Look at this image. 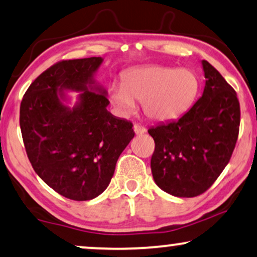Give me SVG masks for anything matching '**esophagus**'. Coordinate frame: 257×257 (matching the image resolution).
I'll list each match as a JSON object with an SVG mask.
<instances>
[{
  "instance_id": "obj_1",
  "label": "esophagus",
  "mask_w": 257,
  "mask_h": 257,
  "mask_svg": "<svg viewBox=\"0 0 257 257\" xmlns=\"http://www.w3.org/2000/svg\"><path fill=\"white\" fill-rule=\"evenodd\" d=\"M133 128H134V132H135L136 135H143V134H146V132H147V129L141 124H134Z\"/></svg>"
}]
</instances>
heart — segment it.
<instances>
[{"label": "heart", "instance_id": "b5f03b06", "mask_svg": "<svg viewBox=\"0 0 257 257\" xmlns=\"http://www.w3.org/2000/svg\"><path fill=\"white\" fill-rule=\"evenodd\" d=\"M199 91V77L190 68L148 65L125 72L122 82H113L108 93L122 115L135 113L136 101H140L149 120L166 123L185 115Z\"/></svg>", "mask_w": 257, "mask_h": 257}]
</instances>
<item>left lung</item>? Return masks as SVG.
Wrapping results in <instances>:
<instances>
[{"instance_id":"obj_1","label":"left lung","mask_w":257,"mask_h":257,"mask_svg":"<svg viewBox=\"0 0 257 257\" xmlns=\"http://www.w3.org/2000/svg\"><path fill=\"white\" fill-rule=\"evenodd\" d=\"M204 92L177 121L157 124L151 172L164 192L192 198L212 186L228 164L240 127L236 93L208 61L201 60Z\"/></svg>"}]
</instances>
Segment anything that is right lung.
<instances>
[{"mask_svg": "<svg viewBox=\"0 0 257 257\" xmlns=\"http://www.w3.org/2000/svg\"><path fill=\"white\" fill-rule=\"evenodd\" d=\"M102 61H59L32 82L21 102V132L32 168L72 200H91L107 189L135 135L132 122L107 110L108 93L95 80ZM67 91L79 93L73 106Z\"/></svg>", "mask_w": 257, "mask_h": 257, "instance_id": "1", "label": "right lung"}]
</instances>
